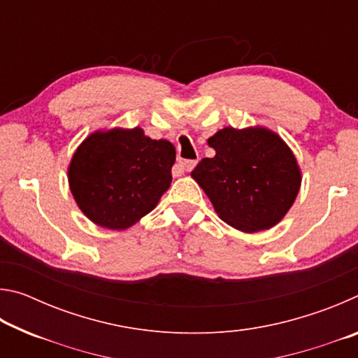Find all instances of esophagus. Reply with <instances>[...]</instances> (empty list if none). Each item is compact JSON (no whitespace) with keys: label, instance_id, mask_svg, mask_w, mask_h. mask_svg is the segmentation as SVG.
Wrapping results in <instances>:
<instances>
[{"label":"esophagus","instance_id":"34e87169","mask_svg":"<svg viewBox=\"0 0 358 358\" xmlns=\"http://www.w3.org/2000/svg\"><path fill=\"white\" fill-rule=\"evenodd\" d=\"M196 164H197V161H191V159H187V161H183L180 164V167L183 169V171H186V172H191L194 167H196Z\"/></svg>","mask_w":358,"mask_h":358}]
</instances>
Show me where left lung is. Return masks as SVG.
I'll return each mask as SVG.
<instances>
[{
	"instance_id": "left-lung-1",
	"label": "left lung",
	"mask_w": 358,
	"mask_h": 358,
	"mask_svg": "<svg viewBox=\"0 0 358 358\" xmlns=\"http://www.w3.org/2000/svg\"><path fill=\"white\" fill-rule=\"evenodd\" d=\"M213 157H203L191 177L229 226L246 234L276 226L295 202L301 172L292 150L276 132L254 126L224 128L208 138Z\"/></svg>"
}]
</instances>
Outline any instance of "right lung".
<instances>
[{
  "label": "right lung",
  "instance_id": "add662e5",
  "mask_svg": "<svg viewBox=\"0 0 358 358\" xmlns=\"http://www.w3.org/2000/svg\"><path fill=\"white\" fill-rule=\"evenodd\" d=\"M173 162V145L142 128L96 131L72 156L69 187L90 221L124 230L156 207L172 183Z\"/></svg>",
  "mask_w": 358,
  "mask_h": 358
}]
</instances>
